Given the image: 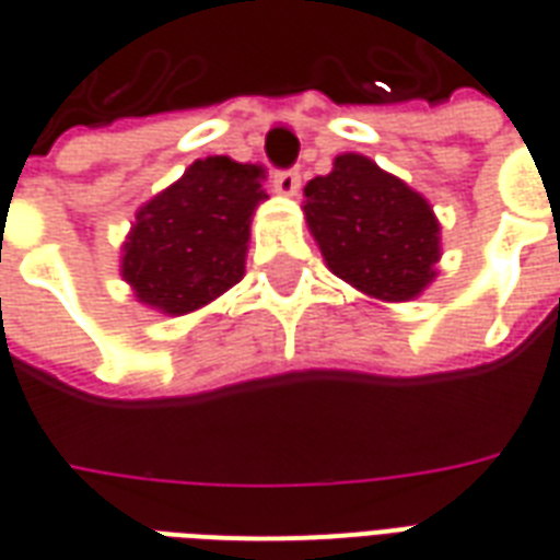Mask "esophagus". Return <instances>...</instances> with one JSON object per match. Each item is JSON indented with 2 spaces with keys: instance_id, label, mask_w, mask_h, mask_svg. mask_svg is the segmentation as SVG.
<instances>
[{
  "instance_id": "34e87169",
  "label": "esophagus",
  "mask_w": 560,
  "mask_h": 560,
  "mask_svg": "<svg viewBox=\"0 0 560 560\" xmlns=\"http://www.w3.org/2000/svg\"><path fill=\"white\" fill-rule=\"evenodd\" d=\"M272 188L284 197H293L300 191V173L296 171H281L272 176Z\"/></svg>"
}]
</instances>
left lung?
I'll return each mask as SVG.
<instances>
[{
	"label": "left lung",
	"mask_w": 560,
	"mask_h": 560,
	"mask_svg": "<svg viewBox=\"0 0 560 560\" xmlns=\"http://www.w3.org/2000/svg\"><path fill=\"white\" fill-rule=\"evenodd\" d=\"M303 195L305 224L332 276L375 303H408L432 284L441 221L405 179L369 155L341 152Z\"/></svg>",
	"instance_id": "1"
}]
</instances>
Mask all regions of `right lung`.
<instances>
[{"instance_id": "add662e5", "label": "right lung", "mask_w": 560, "mask_h": 560, "mask_svg": "<svg viewBox=\"0 0 560 560\" xmlns=\"http://www.w3.org/2000/svg\"><path fill=\"white\" fill-rule=\"evenodd\" d=\"M264 200L255 164L209 155L185 167L138 209L122 243L119 272L135 300L183 317L231 291L245 276L252 219Z\"/></svg>"}]
</instances>
